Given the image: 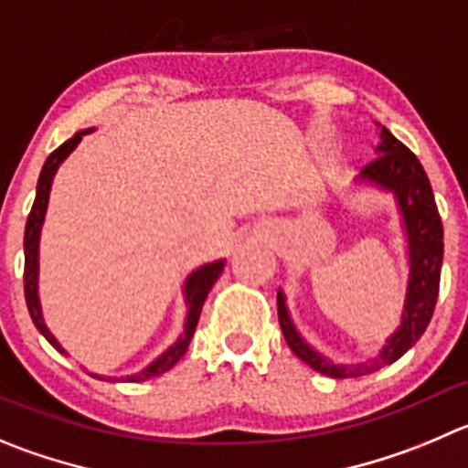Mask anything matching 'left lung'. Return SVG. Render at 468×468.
<instances>
[{
	"instance_id": "left-lung-1",
	"label": "left lung",
	"mask_w": 468,
	"mask_h": 468,
	"mask_svg": "<svg viewBox=\"0 0 468 468\" xmlns=\"http://www.w3.org/2000/svg\"><path fill=\"white\" fill-rule=\"evenodd\" d=\"M381 126V124H378ZM377 159L360 170L357 180L390 191L399 207L409 244V283H406L401 323L388 337L378 356L357 365H337L309 346L291 321L283 291L277 293L279 325L291 351L307 362L312 369L333 378H356L378 372L381 367L399 360L427 330L439 298L441 263H443V224L436 209L431 185L418 156L404 143H399L386 126H381V143L377 145Z\"/></svg>"
}]
</instances>
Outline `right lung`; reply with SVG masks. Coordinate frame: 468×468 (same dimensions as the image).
I'll return each instance as SVG.
<instances>
[{
    "instance_id": "add662e5",
    "label": "right lung",
    "mask_w": 468,
    "mask_h": 468,
    "mask_svg": "<svg viewBox=\"0 0 468 468\" xmlns=\"http://www.w3.org/2000/svg\"><path fill=\"white\" fill-rule=\"evenodd\" d=\"M94 129H85V131H78L69 138L67 143L57 147L50 156L46 159L43 164L41 175H38V185H37V198H34L32 205V212L27 217V226H25V300H27V309H29V316H32L34 325H37L38 333L52 344L59 353L67 356V351L62 348V344L57 342L55 335L48 330L46 321H43V312H41V303H38V239H41V226L43 219H46V209H48V198H50V186H52V177H55L57 168L71 154L73 150L78 147V143L82 141V135L91 133ZM224 265L226 261H214V263L203 265V268L194 270V272L186 277L185 282V303H186V321H185V333L180 335V339L173 344V346L165 348L156 360H152L145 369L141 372L129 374V377H122V381H129V383H138V381H147L152 377H159V374L168 372L170 367L177 365L182 356L186 353L189 348L191 337L196 333V325H198V318H200V309H203L205 298H207L209 288L214 286V282L219 279V274L224 272ZM94 378H101L91 374ZM112 381V378H111Z\"/></svg>"
}]
</instances>
